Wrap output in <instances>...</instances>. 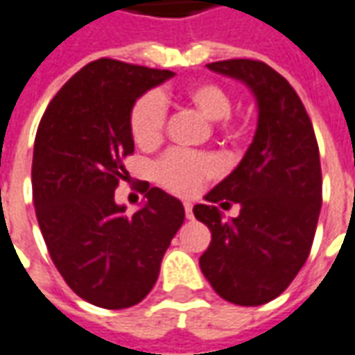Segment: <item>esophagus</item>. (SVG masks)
<instances>
[{
  "instance_id": "obj_1",
  "label": "esophagus",
  "mask_w": 355,
  "mask_h": 355,
  "mask_svg": "<svg viewBox=\"0 0 355 355\" xmlns=\"http://www.w3.org/2000/svg\"><path fill=\"white\" fill-rule=\"evenodd\" d=\"M184 213H186V219H194V213H192V203H184Z\"/></svg>"
}]
</instances>
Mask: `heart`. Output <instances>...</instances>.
<instances>
[{"instance_id": "heart-1", "label": "heart", "mask_w": 355, "mask_h": 355, "mask_svg": "<svg viewBox=\"0 0 355 355\" xmlns=\"http://www.w3.org/2000/svg\"><path fill=\"white\" fill-rule=\"evenodd\" d=\"M182 98L209 121L225 119L232 109L229 92L219 84H190L182 92ZM165 121H167V105H165L163 96L157 92H148L142 98H138L132 105L130 121H128L130 135L144 150L155 148L161 142ZM223 130L227 135L234 132L232 125H223ZM153 175L157 178V182L173 194L194 196L205 180L217 175V163L209 155L173 150L155 163Z\"/></svg>"}]
</instances>
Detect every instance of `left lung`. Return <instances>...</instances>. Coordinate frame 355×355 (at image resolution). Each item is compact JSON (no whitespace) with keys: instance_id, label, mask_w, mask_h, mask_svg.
I'll list each match as a JSON object with an SVG mask.
<instances>
[{"instance_id":"left-lung-1","label":"left lung","mask_w":355,"mask_h":355,"mask_svg":"<svg viewBox=\"0 0 355 355\" xmlns=\"http://www.w3.org/2000/svg\"><path fill=\"white\" fill-rule=\"evenodd\" d=\"M209 71L246 84L257 103V128L242 161L205 202L196 219L211 230L200 269L220 298L261 306L282 294L306 263L321 211V161L306 107L288 80L252 59H229ZM241 205L222 219L215 202Z\"/></svg>"}]
</instances>
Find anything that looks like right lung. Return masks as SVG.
<instances>
[{
    "mask_svg": "<svg viewBox=\"0 0 355 355\" xmlns=\"http://www.w3.org/2000/svg\"><path fill=\"white\" fill-rule=\"evenodd\" d=\"M173 71L98 59L57 92L40 121L32 196L42 236L74 294L105 309L142 302L159 277L161 259L184 223V207L161 188L146 192L130 215L115 202L135 152L130 111Z\"/></svg>",
    "mask_w": 355,
    "mask_h": 355,
    "instance_id": "add662e5",
    "label": "right lung"
}]
</instances>
